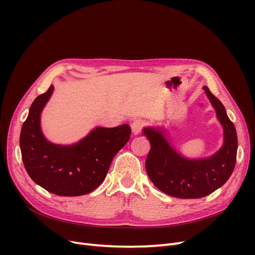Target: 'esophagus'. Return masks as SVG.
<instances>
[{"mask_svg":"<svg viewBox=\"0 0 255 255\" xmlns=\"http://www.w3.org/2000/svg\"><path fill=\"white\" fill-rule=\"evenodd\" d=\"M143 128V121L141 120H134L132 123H130V128H132V133L133 135H138Z\"/></svg>","mask_w":255,"mask_h":255,"instance_id":"obj_1","label":"esophagus"}]
</instances>
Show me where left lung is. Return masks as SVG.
<instances>
[{"instance_id": "obj_1", "label": "left lung", "mask_w": 255, "mask_h": 255, "mask_svg": "<svg viewBox=\"0 0 255 255\" xmlns=\"http://www.w3.org/2000/svg\"><path fill=\"white\" fill-rule=\"evenodd\" d=\"M223 128L221 148L208 157L188 158L169 142L165 128L149 127L142 129L151 149L145 159L150 180L165 194L180 199H198L221 187L232 174L237 154L236 129L228 117L225 106L203 87Z\"/></svg>"}]
</instances>
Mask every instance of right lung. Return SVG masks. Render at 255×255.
Returning <instances> with one entry per match:
<instances>
[{
  "label": "right lung",
  "instance_id": "add662e5",
  "mask_svg": "<svg viewBox=\"0 0 255 255\" xmlns=\"http://www.w3.org/2000/svg\"><path fill=\"white\" fill-rule=\"evenodd\" d=\"M53 91L51 85L29 107L20 134L23 164L30 179L54 195L89 194L104 181L114 156L129 139L130 128L96 127L73 144L53 143L44 137L40 125L42 110Z\"/></svg>",
  "mask_w": 255,
  "mask_h": 255
}]
</instances>
